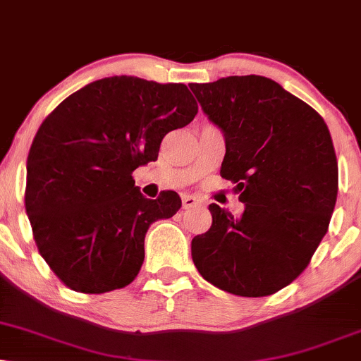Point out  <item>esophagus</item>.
Returning <instances> with one entry per match:
<instances>
[{"instance_id":"1","label":"esophagus","mask_w":361,"mask_h":361,"mask_svg":"<svg viewBox=\"0 0 361 361\" xmlns=\"http://www.w3.org/2000/svg\"><path fill=\"white\" fill-rule=\"evenodd\" d=\"M181 204H183L185 209H190L193 207H198V204H202V202H200L198 198H195V196L186 195V196H183V200H181Z\"/></svg>"}]
</instances>
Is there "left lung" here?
Instances as JSON below:
<instances>
[{
  "label": "left lung",
  "instance_id": "left-lung-1",
  "mask_svg": "<svg viewBox=\"0 0 361 361\" xmlns=\"http://www.w3.org/2000/svg\"><path fill=\"white\" fill-rule=\"evenodd\" d=\"M190 88L225 135L220 175L245 203L240 218L209 204L212 228L191 240L195 267L228 293H276L308 267L335 209L338 163L326 123L264 76Z\"/></svg>",
  "mask_w": 361,
  "mask_h": 361
}]
</instances>
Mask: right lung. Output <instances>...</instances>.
<instances>
[{"label":"right lung","mask_w":361,"mask_h":361,"mask_svg":"<svg viewBox=\"0 0 361 361\" xmlns=\"http://www.w3.org/2000/svg\"><path fill=\"white\" fill-rule=\"evenodd\" d=\"M196 113L186 85L123 75L86 85L41 123L25 207L39 255L68 288L106 293L135 280L149 225L171 218L181 200L175 191L145 198L131 173Z\"/></svg>","instance_id":"obj_1"}]
</instances>
